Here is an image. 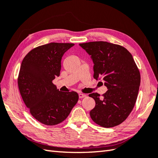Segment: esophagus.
I'll use <instances>...</instances> for the list:
<instances>
[{"mask_svg":"<svg viewBox=\"0 0 158 158\" xmlns=\"http://www.w3.org/2000/svg\"><path fill=\"white\" fill-rule=\"evenodd\" d=\"M86 97L85 94H81V93L79 94V98H84V97Z\"/></svg>","mask_w":158,"mask_h":158,"instance_id":"34e87169","label":"esophagus"}]
</instances>
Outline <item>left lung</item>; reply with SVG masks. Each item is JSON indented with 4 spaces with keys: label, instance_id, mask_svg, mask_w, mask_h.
Returning <instances> with one entry per match:
<instances>
[{
    "label": "left lung",
    "instance_id": "1",
    "mask_svg": "<svg viewBox=\"0 0 158 158\" xmlns=\"http://www.w3.org/2000/svg\"><path fill=\"white\" fill-rule=\"evenodd\" d=\"M91 55L94 78L104 80L108 90L103 97L96 92L89 94L95 101L89 115L103 127L109 128L125 121L136 102L140 74L131 54L123 46L98 41L79 44Z\"/></svg>",
    "mask_w": 158,
    "mask_h": 158
}]
</instances>
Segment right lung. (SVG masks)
<instances>
[{
  "mask_svg": "<svg viewBox=\"0 0 158 158\" xmlns=\"http://www.w3.org/2000/svg\"><path fill=\"white\" fill-rule=\"evenodd\" d=\"M73 43L51 42L30 51L22 61L18 85L24 104L46 125L63 122L79 100L76 92L59 91L52 81L60 76L61 60Z\"/></svg>",
  "mask_w": 158,
  "mask_h": 158,
  "instance_id": "obj_1",
  "label": "right lung"
}]
</instances>
